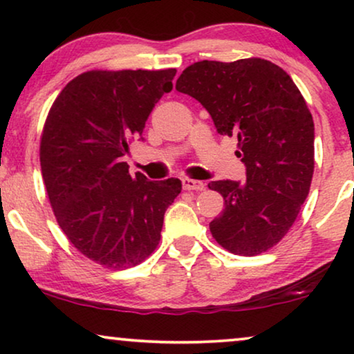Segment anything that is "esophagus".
<instances>
[{"instance_id":"1","label":"esophagus","mask_w":354,"mask_h":354,"mask_svg":"<svg viewBox=\"0 0 354 354\" xmlns=\"http://www.w3.org/2000/svg\"><path fill=\"white\" fill-rule=\"evenodd\" d=\"M182 185H183V190H188V192L205 190V183L200 182V180H193V178H183Z\"/></svg>"}]
</instances>
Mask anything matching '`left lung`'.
<instances>
[{"label": "left lung", "mask_w": 354, "mask_h": 354, "mask_svg": "<svg viewBox=\"0 0 354 354\" xmlns=\"http://www.w3.org/2000/svg\"><path fill=\"white\" fill-rule=\"evenodd\" d=\"M176 90L200 101L217 132L235 135L246 182L216 180L225 209L209 224L222 248L256 256L277 245L297 221L314 172V122L287 72L248 57L200 61L177 79Z\"/></svg>", "instance_id": "left-lung-1"}]
</instances>
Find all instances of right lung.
Wrapping results in <instances>:
<instances>
[{
  "label": "right lung",
  "mask_w": 354,
  "mask_h": 354,
  "mask_svg": "<svg viewBox=\"0 0 354 354\" xmlns=\"http://www.w3.org/2000/svg\"><path fill=\"white\" fill-rule=\"evenodd\" d=\"M176 72H84L48 113L40 164L53 212L67 240L104 268L143 263L161 240L164 212L182 190L178 178L132 177L122 161L154 104L172 90Z\"/></svg>",
  "instance_id": "right-lung-1"
}]
</instances>
